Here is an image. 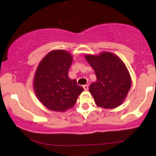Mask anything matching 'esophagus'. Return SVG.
I'll list each match as a JSON object with an SVG mask.
<instances>
[{
    "label": "esophagus",
    "mask_w": 156,
    "mask_h": 156,
    "mask_svg": "<svg viewBox=\"0 0 156 156\" xmlns=\"http://www.w3.org/2000/svg\"><path fill=\"white\" fill-rule=\"evenodd\" d=\"M83 88L85 90H88V85H83Z\"/></svg>",
    "instance_id": "1"
}]
</instances>
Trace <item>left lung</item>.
<instances>
[{
  "label": "left lung",
  "mask_w": 156,
  "mask_h": 156,
  "mask_svg": "<svg viewBox=\"0 0 156 156\" xmlns=\"http://www.w3.org/2000/svg\"><path fill=\"white\" fill-rule=\"evenodd\" d=\"M85 59L94 69L96 81L89 87L98 107L114 109L121 105L131 87V77L124 62L110 52L87 54Z\"/></svg>",
  "instance_id": "1"
}]
</instances>
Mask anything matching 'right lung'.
<instances>
[{
  "instance_id": "right-lung-1",
  "label": "right lung",
  "mask_w": 156,
  "mask_h": 156,
  "mask_svg": "<svg viewBox=\"0 0 156 156\" xmlns=\"http://www.w3.org/2000/svg\"><path fill=\"white\" fill-rule=\"evenodd\" d=\"M73 56L64 49L50 51L35 72L33 87L38 101L49 110L64 112L74 107L84 90L69 76Z\"/></svg>"
}]
</instances>
